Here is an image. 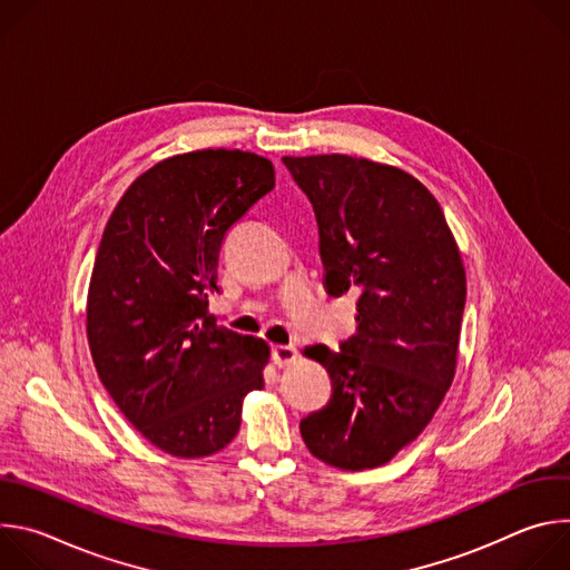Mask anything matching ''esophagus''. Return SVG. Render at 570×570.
<instances>
[{
	"instance_id": "obj_1",
	"label": "esophagus",
	"mask_w": 570,
	"mask_h": 570,
	"mask_svg": "<svg viewBox=\"0 0 570 570\" xmlns=\"http://www.w3.org/2000/svg\"><path fill=\"white\" fill-rule=\"evenodd\" d=\"M271 354H273V361H275L277 367L291 365V363L297 358V350L291 347V345H273Z\"/></svg>"
}]
</instances>
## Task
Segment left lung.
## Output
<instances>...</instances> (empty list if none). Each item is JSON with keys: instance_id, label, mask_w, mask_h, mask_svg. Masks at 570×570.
<instances>
[{"instance_id": "1", "label": "left lung", "mask_w": 570, "mask_h": 570, "mask_svg": "<svg viewBox=\"0 0 570 570\" xmlns=\"http://www.w3.org/2000/svg\"><path fill=\"white\" fill-rule=\"evenodd\" d=\"M308 196L330 295H358L341 352L304 356L332 376V399L299 422L322 462H390L433 420L453 383L466 275L435 196L411 174L352 155L282 157Z\"/></svg>"}]
</instances>
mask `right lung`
<instances>
[{
  "instance_id": "obj_1",
  "label": "right lung",
  "mask_w": 570,
  "mask_h": 570,
  "mask_svg": "<svg viewBox=\"0 0 570 570\" xmlns=\"http://www.w3.org/2000/svg\"><path fill=\"white\" fill-rule=\"evenodd\" d=\"M275 187L273 161L205 148L157 161L117 203L88 291V343L124 417L157 449L205 458L264 387L271 347L216 324L225 234Z\"/></svg>"
}]
</instances>
